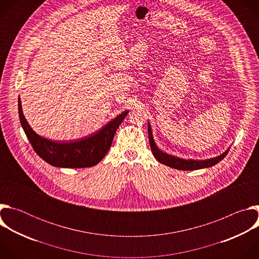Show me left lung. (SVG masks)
<instances>
[{"instance_id": "obj_1", "label": "left lung", "mask_w": 259, "mask_h": 259, "mask_svg": "<svg viewBox=\"0 0 259 259\" xmlns=\"http://www.w3.org/2000/svg\"><path fill=\"white\" fill-rule=\"evenodd\" d=\"M147 130H149V140H150V145H151V150L153 152L154 157L162 164L169 166L171 168L174 169H178V170H197V169H202V168H209L212 167L214 165H216L217 163H219L221 160H223L229 153L230 149L228 151H226L224 154H221L218 157L212 158V159H208V160H184V159H180L171 155H168L164 152H162L161 150H159L155 141H154V137H153V132H152V127L149 123V127H147Z\"/></svg>"}]
</instances>
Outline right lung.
Listing matches in <instances>:
<instances>
[{"instance_id": "right-lung-1", "label": "right lung", "mask_w": 259, "mask_h": 259, "mask_svg": "<svg viewBox=\"0 0 259 259\" xmlns=\"http://www.w3.org/2000/svg\"><path fill=\"white\" fill-rule=\"evenodd\" d=\"M18 114L21 126L33 151L45 162L61 168H86L98 164L107 154L117 129L128 114L125 110L100 130L86 137L57 142L36 134L22 114L21 101L18 99Z\"/></svg>"}]
</instances>
